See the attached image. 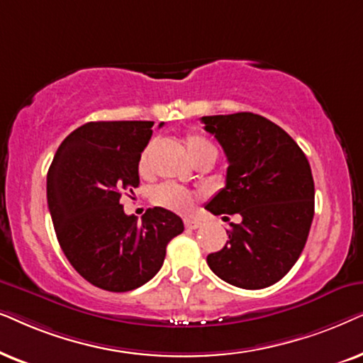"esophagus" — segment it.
I'll return each mask as SVG.
<instances>
[{
    "label": "esophagus",
    "mask_w": 363,
    "mask_h": 363,
    "mask_svg": "<svg viewBox=\"0 0 363 363\" xmlns=\"http://www.w3.org/2000/svg\"><path fill=\"white\" fill-rule=\"evenodd\" d=\"M184 225H186V229L194 230V229H197V227H201V220H197V219H184Z\"/></svg>",
    "instance_id": "obj_1"
}]
</instances>
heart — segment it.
I'll list each match as a JSON object with an SVG mask.
<instances>
[{
    "label": "heart",
    "mask_w": 363,
    "mask_h": 363,
    "mask_svg": "<svg viewBox=\"0 0 363 363\" xmlns=\"http://www.w3.org/2000/svg\"><path fill=\"white\" fill-rule=\"evenodd\" d=\"M186 149L187 154H189L192 161H197V159L202 156H207V154H217L216 147L207 141V139L196 136V134H189L186 138ZM147 156H149V147L144 149L139 156V172L147 171ZM151 199L156 206H161L164 209H169L172 212H177V214H189V212L194 209L196 204V194L194 192L187 191L186 187H181L177 184H172V182H164V184L154 187Z\"/></svg>",
    "instance_id": "obj_1"
}]
</instances>
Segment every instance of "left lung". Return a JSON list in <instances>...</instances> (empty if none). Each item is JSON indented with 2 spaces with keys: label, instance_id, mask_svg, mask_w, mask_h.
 <instances>
[{
  "label": "left lung",
  "instance_id": "8db88e82",
  "mask_svg": "<svg viewBox=\"0 0 363 363\" xmlns=\"http://www.w3.org/2000/svg\"><path fill=\"white\" fill-rule=\"evenodd\" d=\"M224 149L225 187L206 209L214 216L239 214L229 240L207 255V265L230 286L264 289L279 282L297 262L313 219V177L297 143L254 113L201 118Z\"/></svg>",
  "mask_w": 363,
  "mask_h": 363
}]
</instances>
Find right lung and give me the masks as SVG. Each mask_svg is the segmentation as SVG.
I'll return each instance as SVG.
<instances>
[{
  "instance_id": "1",
  "label": "right lung",
  "mask_w": 363,
  "mask_h": 363,
  "mask_svg": "<svg viewBox=\"0 0 363 363\" xmlns=\"http://www.w3.org/2000/svg\"><path fill=\"white\" fill-rule=\"evenodd\" d=\"M152 125H81L61 143L48 171V207L62 252L81 277L109 292L133 291L151 280L162 267L169 240L184 230L171 211L147 209L138 222L119 202L139 186V156Z\"/></svg>"
}]
</instances>
